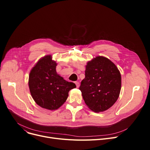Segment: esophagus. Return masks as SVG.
Instances as JSON below:
<instances>
[{
  "label": "esophagus",
  "mask_w": 150,
  "mask_h": 150,
  "mask_svg": "<svg viewBox=\"0 0 150 150\" xmlns=\"http://www.w3.org/2000/svg\"><path fill=\"white\" fill-rule=\"evenodd\" d=\"M75 83V84L76 86V87H79V82H77V81H76Z\"/></svg>",
  "instance_id": "1"
}]
</instances>
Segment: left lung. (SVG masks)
Returning <instances> with one entry per match:
<instances>
[{
    "label": "left lung",
    "instance_id": "left-lung-1",
    "mask_svg": "<svg viewBox=\"0 0 150 150\" xmlns=\"http://www.w3.org/2000/svg\"><path fill=\"white\" fill-rule=\"evenodd\" d=\"M121 87L120 72L110 59L97 56L87 63L79 90L91 111L100 112L110 108L119 97Z\"/></svg>",
    "mask_w": 150,
    "mask_h": 150
}]
</instances>
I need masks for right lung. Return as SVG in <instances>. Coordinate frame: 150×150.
<instances>
[{
  "label": "right lung",
  "mask_w": 150,
  "mask_h": 150,
  "mask_svg": "<svg viewBox=\"0 0 150 150\" xmlns=\"http://www.w3.org/2000/svg\"><path fill=\"white\" fill-rule=\"evenodd\" d=\"M57 63L51 55L40 59L30 71L29 87L32 97L39 106L56 110L66 100L76 85L64 80L56 72Z\"/></svg>",
  "instance_id": "obj_1"
}]
</instances>
